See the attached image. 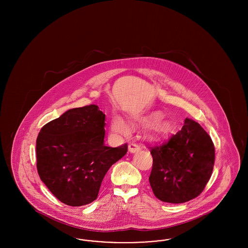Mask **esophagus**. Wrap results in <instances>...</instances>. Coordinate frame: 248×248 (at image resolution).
Returning a JSON list of instances; mask_svg holds the SVG:
<instances>
[{
	"mask_svg": "<svg viewBox=\"0 0 248 248\" xmlns=\"http://www.w3.org/2000/svg\"><path fill=\"white\" fill-rule=\"evenodd\" d=\"M128 150H129L130 153L134 154V153H137L140 150V146L137 143H130L129 146H128Z\"/></svg>",
	"mask_w": 248,
	"mask_h": 248,
	"instance_id": "obj_1",
	"label": "esophagus"
}]
</instances>
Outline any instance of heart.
Returning a JSON list of instances; mask_svg holds the SVG:
<instances>
[{"instance_id": "heart-1", "label": "heart", "mask_w": 248, "mask_h": 248, "mask_svg": "<svg viewBox=\"0 0 248 248\" xmlns=\"http://www.w3.org/2000/svg\"><path fill=\"white\" fill-rule=\"evenodd\" d=\"M145 119H139L133 124V125H136L140 123H143ZM111 128L114 132L121 135H126L128 133V128L126 124L122 119L119 117H116L112 121ZM147 133H148V136L153 140H162L169 133V125L166 122L161 119H154V121L150 123Z\"/></svg>"}]
</instances>
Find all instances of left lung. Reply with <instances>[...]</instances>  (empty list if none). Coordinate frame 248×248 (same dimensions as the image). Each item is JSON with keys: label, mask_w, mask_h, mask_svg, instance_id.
<instances>
[{"label": "left lung", "mask_w": 248, "mask_h": 248, "mask_svg": "<svg viewBox=\"0 0 248 248\" xmlns=\"http://www.w3.org/2000/svg\"><path fill=\"white\" fill-rule=\"evenodd\" d=\"M149 149L154 160L149 180L159 200L181 203L200 195L212 176L215 146L198 123L186 119L176 135Z\"/></svg>", "instance_id": "left-lung-1"}]
</instances>
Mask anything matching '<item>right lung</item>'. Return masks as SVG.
Segmentation results:
<instances>
[{
	"mask_svg": "<svg viewBox=\"0 0 248 248\" xmlns=\"http://www.w3.org/2000/svg\"><path fill=\"white\" fill-rule=\"evenodd\" d=\"M105 114L96 105L67 110L47 123L36 140L37 170L48 189L70 206L97 198L108 170L127 153V143L105 146Z\"/></svg>",
	"mask_w": 248,
	"mask_h": 248,
	"instance_id": "obj_1",
	"label": "right lung"
}]
</instances>
